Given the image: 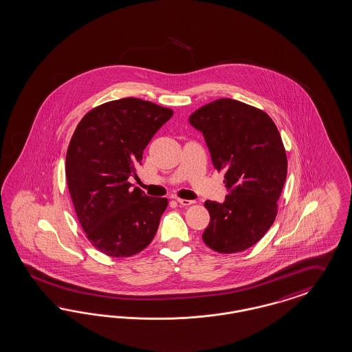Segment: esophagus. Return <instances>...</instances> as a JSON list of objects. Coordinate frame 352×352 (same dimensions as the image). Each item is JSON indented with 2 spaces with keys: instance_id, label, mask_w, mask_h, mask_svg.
<instances>
[{
  "instance_id": "34e87169",
  "label": "esophagus",
  "mask_w": 352,
  "mask_h": 352,
  "mask_svg": "<svg viewBox=\"0 0 352 352\" xmlns=\"http://www.w3.org/2000/svg\"><path fill=\"white\" fill-rule=\"evenodd\" d=\"M177 201H178V204H179V206H192L195 203L192 200H186V199H177Z\"/></svg>"
}]
</instances>
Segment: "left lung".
<instances>
[{"instance_id": "8db88e82", "label": "left lung", "mask_w": 352, "mask_h": 352, "mask_svg": "<svg viewBox=\"0 0 352 352\" xmlns=\"http://www.w3.org/2000/svg\"><path fill=\"white\" fill-rule=\"evenodd\" d=\"M190 123L201 131L213 166L225 171L222 204L204 203L210 222L203 241L219 254L241 252L258 242L278 213L287 175V156L278 129L264 110L219 98L194 111Z\"/></svg>"}]
</instances>
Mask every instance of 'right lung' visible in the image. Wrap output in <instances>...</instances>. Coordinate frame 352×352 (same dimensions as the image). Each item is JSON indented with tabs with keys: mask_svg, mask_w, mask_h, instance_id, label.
Returning <instances> with one entry per match:
<instances>
[{
	"mask_svg": "<svg viewBox=\"0 0 352 352\" xmlns=\"http://www.w3.org/2000/svg\"><path fill=\"white\" fill-rule=\"evenodd\" d=\"M173 110L126 97L89 110L66 153V181L78 219L94 247L111 257L143 251L156 235L166 197L131 188L143 151Z\"/></svg>",
	"mask_w": 352,
	"mask_h": 352,
	"instance_id": "1",
	"label": "right lung"
}]
</instances>
